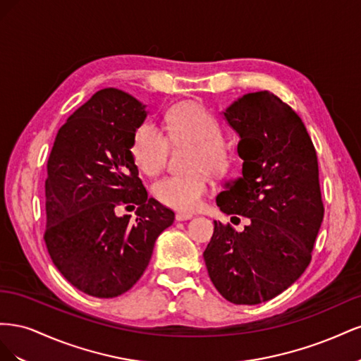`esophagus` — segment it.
Listing matches in <instances>:
<instances>
[{
    "instance_id": "34e87169",
    "label": "esophagus",
    "mask_w": 361,
    "mask_h": 361,
    "mask_svg": "<svg viewBox=\"0 0 361 361\" xmlns=\"http://www.w3.org/2000/svg\"><path fill=\"white\" fill-rule=\"evenodd\" d=\"M190 218H192V214H190V212H178V214H176V220H178V221L190 220Z\"/></svg>"
}]
</instances>
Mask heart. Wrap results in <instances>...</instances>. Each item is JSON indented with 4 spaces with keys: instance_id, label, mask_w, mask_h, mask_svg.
Returning a JSON list of instances; mask_svg holds the SVG:
<instances>
[{
    "instance_id": "b5f03b06",
    "label": "heart",
    "mask_w": 361,
    "mask_h": 361,
    "mask_svg": "<svg viewBox=\"0 0 361 361\" xmlns=\"http://www.w3.org/2000/svg\"><path fill=\"white\" fill-rule=\"evenodd\" d=\"M166 133L173 143L190 141L191 150L188 173H174L155 185V195L164 204L179 211H194L200 206L211 188L212 173H221L228 166V149L223 141L220 122L194 102L171 106L164 118ZM169 138L154 123L140 125L133 137L130 155L135 166L149 176L166 167L169 157Z\"/></svg>"
}]
</instances>
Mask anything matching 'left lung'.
<instances>
[{
	"instance_id": "8db88e82",
	"label": "left lung",
	"mask_w": 361,
	"mask_h": 361,
	"mask_svg": "<svg viewBox=\"0 0 361 361\" xmlns=\"http://www.w3.org/2000/svg\"><path fill=\"white\" fill-rule=\"evenodd\" d=\"M224 117L241 137L244 162L216 206L250 223L235 232L214 221L203 257L227 301L253 305L286 290L310 264L324 218L318 157L302 120L274 93H248Z\"/></svg>"
}]
</instances>
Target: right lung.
<instances>
[{
  "label": "right lung",
  "instance_id": "right-lung-1",
  "mask_svg": "<svg viewBox=\"0 0 361 361\" xmlns=\"http://www.w3.org/2000/svg\"><path fill=\"white\" fill-rule=\"evenodd\" d=\"M146 116L130 94L99 90L59 129L49 154L43 239L63 277L92 297L114 298L133 288L174 220L171 209L147 197L130 155ZM120 205L137 206L135 222L116 216Z\"/></svg>",
  "mask_w": 361,
  "mask_h": 361
}]
</instances>
